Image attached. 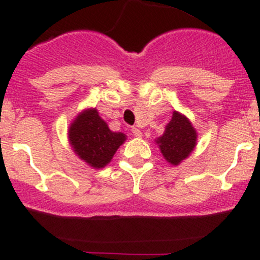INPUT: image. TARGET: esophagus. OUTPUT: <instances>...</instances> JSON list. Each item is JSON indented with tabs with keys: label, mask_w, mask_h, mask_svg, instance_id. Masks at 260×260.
<instances>
[{
	"label": "esophagus",
	"mask_w": 260,
	"mask_h": 260,
	"mask_svg": "<svg viewBox=\"0 0 260 260\" xmlns=\"http://www.w3.org/2000/svg\"><path fill=\"white\" fill-rule=\"evenodd\" d=\"M132 133H133V136H135V137H142V132H141L140 129H138V128H136V127H133L132 128Z\"/></svg>",
	"instance_id": "esophagus-1"
}]
</instances>
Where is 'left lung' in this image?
Returning <instances> with one entry per match:
<instances>
[{"label": "left lung", "mask_w": 260, "mask_h": 260, "mask_svg": "<svg viewBox=\"0 0 260 260\" xmlns=\"http://www.w3.org/2000/svg\"><path fill=\"white\" fill-rule=\"evenodd\" d=\"M164 158L172 166H179L198 145V132L186 115L174 111L161 137L154 140Z\"/></svg>", "instance_id": "obj_1"}]
</instances>
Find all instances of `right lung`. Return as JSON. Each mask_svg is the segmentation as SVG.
I'll return each mask as SVG.
<instances>
[{"instance_id":"add662e5","label":"right lung","mask_w":260,"mask_h":260,"mask_svg":"<svg viewBox=\"0 0 260 260\" xmlns=\"http://www.w3.org/2000/svg\"><path fill=\"white\" fill-rule=\"evenodd\" d=\"M73 151L91 169H103L127 140L122 132H113L102 119L96 108H86L73 119L68 128Z\"/></svg>"}]
</instances>
